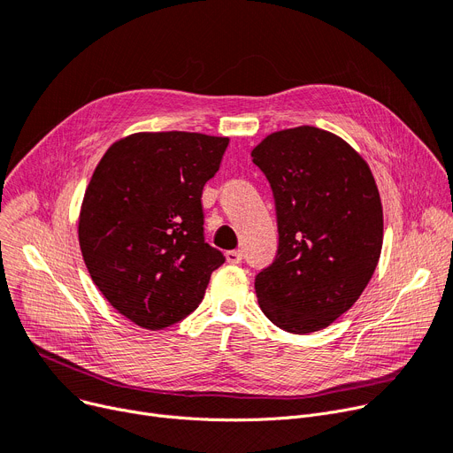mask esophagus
<instances>
[{
  "mask_svg": "<svg viewBox=\"0 0 453 453\" xmlns=\"http://www.w3.org/2000/svg\"><path fill=\"white\" fill-rule=\"evenodd\" d=\"M226 258H227L229 265H241L244 255H242L241 250H233V251H227V253H226Z\"/></svg>",
  "mask_w": 453,
  "mask_h": 453,
  "instance_id": "obj_1",
  "label": "esophagus"
}]
</instances>
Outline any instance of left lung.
<instances>
[{
  "label": "left lung",
  "mask_w": 453,
  "mask_h": 453,
  "mask_svg": "<svg viewBox=\"0 0 453 453\" xmlns=\"http://www.w3.org/2000/svg\"><path fill=\"white\" fill-rule=\"evenodd\" d=\"M275 198L279 248L255 277L260 311L279 328L311 334L336 321L371 280L384 212L367 161L316 127L273 132L251 150Z\"/></svg>",
  "instance_id": "obj_1"
}]
</instances>
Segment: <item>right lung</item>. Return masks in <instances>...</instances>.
Instances as JSON below:
<instances>
[{
    "instance_id": "1",
    "label": "right lung",
    "mask_w": 453,
    "mask_h": 453,
    "mask_svg": "<svg viewBox=\"0 0 453 453\" xmlns=\"http://www.w3.org/2000/svg\"><path fill=\"white\" fill-rule=\"evenodd\" d=\"M227 137L139 132L115 141L88 183L79 242L95 287L119 314L159 330L202 303L226 257L203 239V185Z\"/></svg>"
}]
</instances>
